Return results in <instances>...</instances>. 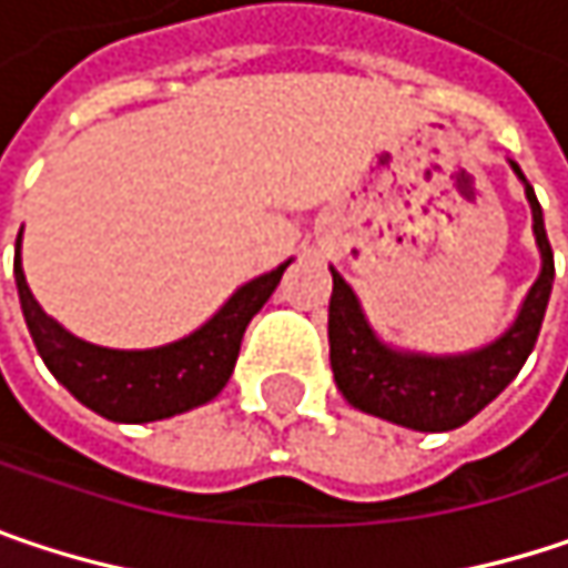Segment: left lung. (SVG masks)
<instances>
[{"mask_svg":"<svg viewBox=\"0 0 568 568\" xmlns=\"http://www.w3.org/2000/svg\"><path fill=\"white\" fill-rule=\"evenodd\" d=\"M514 172L520 175L517 165ZM527 197L534 207V233L542 253L540 280L530 288L510 332L481 351L462 357H419V354L389 351L367 328L351 285L332 270L335 280L328 302L332 371H335L337 389L351 406L406 429L448 433L465 426L471 416H478L520 374L540 335L546 302L552 292V273H556L552 246L542 227L540 201L530 184H527Z\"/></svg>","mask_w":568,"mask_h":568,"instance_id":"8db88e82","label":"left lung"}]
</instances>
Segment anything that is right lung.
<instances>
[{
    "instance_id": "1",
    "label": "right lung",
    "mask_w": 568,
    "mask_h": 568,
    "mask_svg": "<svg viewBox=\"0 0 568 568\" xmlns=\"http://www.w3.org/2000/svg\"><path fill=\"white\" fill-rule=\"evenodd\" d=\"M22 233L16 236V285L31 341L48 371L80 403L113 423H155L211 403L227 387L250 318L266 305L285 266L240 285L231 302L194 335L152 351H110L64 332L41 312L22 273Z\"/></svg>"
}]
</instances>
